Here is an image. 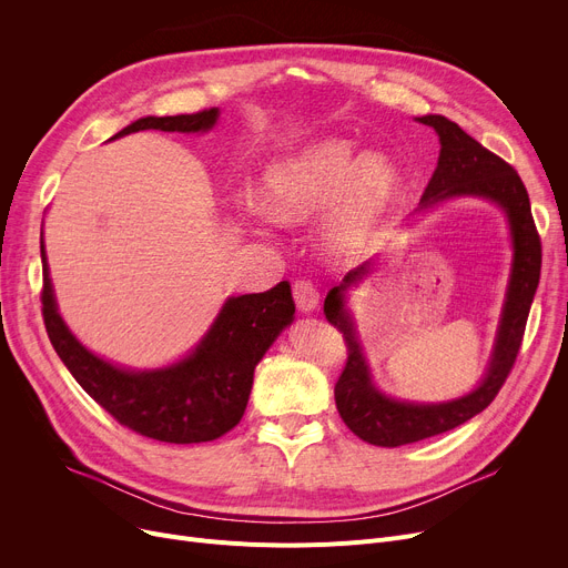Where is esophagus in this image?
Masks as SVG:
<instances>
[{
	"label": "esophagus",
	"mask_w": 568,
	"mask_h": 568,
	"mask_svg": "<svg viewBox=\"0 0 568 568\" xmlns=\"http://www.w3.org/2000/svg\"><path fill=\"white\" fill-rule=\"evenodd\" d=\"M292 294H294L296 308H300V311H313L317 306L320 292H317V285L311 278H296L294 285H292Z\"/></svg>",
	"instance_id": "1"
}]
</instances>
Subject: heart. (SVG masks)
Instances as JSON below:
<instances>
[{
    "mask_svg": "<svg viewBox=\"0 0 568 568\" xmlns=\"http://www.w3.org/2000/svg\"><path fill=\"white\" fill-rule=\"evenodd\" d=\"M400 193V170L384 154H359L349 140L324 138L266 170L262 206L283 223L336 204L326 239L336 253L359 248Z\"/></svg>",
    "mask_w": 568,
    "mask_h": 568,
    "instance_id": "b5f03b06",
    "label": "heart"
}]
</instances>
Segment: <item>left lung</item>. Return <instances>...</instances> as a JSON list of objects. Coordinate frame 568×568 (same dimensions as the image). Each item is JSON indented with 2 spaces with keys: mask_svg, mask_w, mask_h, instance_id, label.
<instances>
[{
  "mask_svg": "<svg viewBox=\"0 0 568 568\" xmlns=\"http://www.w3.org/2000/svg\"><path fill=\"white\" fill-rule=\"evenodd\" d=\"M419 122L433 126L439 135V161L422 195V206H430L454 195L490 197L504 206L514 234V274L509 300L504 306L499 336L486 379L476 392L460 400L442 405H412L382 396L368 375V366L356 341L349 315L345 313L341 290L368 274V262L359 264L345 276L341 287H334L324 300V315L345 338L347 359L334 386L336 407L345 426L364 442L375 446H400L452 430L471 416L484 412L509 377L523 345L525 326L531 308L536 285L541 278V236L536 230L531 204L520 174L493 154L490 149L467 135L456 122L442 114L419 116Z\"/></svg>",
  "mask_w": 568,
  "mask_h": 568,
  "instance_id": "obj_1",
  "label": "left lung"
}]
</instances>
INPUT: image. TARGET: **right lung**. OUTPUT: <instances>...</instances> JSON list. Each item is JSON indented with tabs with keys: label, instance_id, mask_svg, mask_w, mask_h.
Masks as SVG:
<instances>
[{
	"label": "right lung",
	"instance_id": "obj_1",
	"mask_svg": "<svg viewBox=\"0 0 568 568\" xmlns=\"http://www.w3.org/2000/svg\"><path fill=\"white\" fill-rule=\"evenodd\" d=\"M216 116V108L193 114L144 116L114 138L144 129L206 131L214 126ZM41 260V313L59 359L116 424L159 442H212L242 422L253 386V371L294 315L287 281L266 292L232 296L212 332L189 359L165 371L129 373L99 359L73 338L54 306L43 239Z\"/></svg>",
	"mask_w": 568,
	"mask_h": 568
}]
</instances>
